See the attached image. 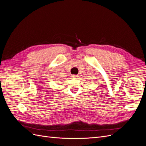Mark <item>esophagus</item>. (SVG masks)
I'll use <instances>...</instances> for the list:
<instances>
[{
    "instance_id": "34e87169",
    "label": "esophagus",
    "mask_w": 146,
    "mask_h": 146,
    "mask_svg": "<svg viewBox=\"0 0 146 146\" xmlns=\"http://www.w3.org/2000/svg\"><path fill=\"white\" fill-rule=\"evenodd\" d=\"M72 78H76V77H77V76H76V75H72Z\"/></svg>"
}]
</instances>
